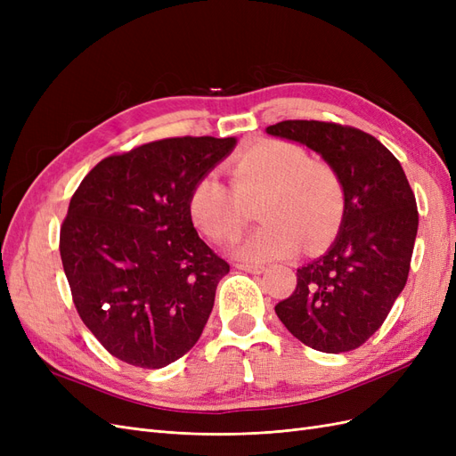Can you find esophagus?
<instances>
[{
  "label": "esophagus",
  "instance_id": "1",
  "mask_svg": "<svg viewBox=\"0 0 456 456\" xmlns=\"http://www.w3.org/2000/svg\"><path fill=\"white\" fill-rule=\"evenodd\" d=\"M236 268L245 270L249 273H262V272H265V265H247V262H238Z\"/></svg>",
  "mask_w": 456,
  "mask_h": 456
}]
</instances>
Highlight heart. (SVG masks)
<instances>
[{
  "label": "heart",
  "mask_w": 456,
  "mask_h": 456,
  "mask_svg": "<svg viewBox=\"0 0 456 456\" xmlns=\"http://www.w3.org/2000/svg\"><path fill=\"white\" fill-rule=\"evenodd\" d=\"M230 184L213 173L201 175L188 194L194 224L215 243L233 240L256 203L262 226L236 249L253 262L317 251L337 236L346 213V184L333 165L310 159L289 141L266 139L243 150L230 163Z\"/></svg>",
  "instance_id": "b5f03b06"
}]
</instances>
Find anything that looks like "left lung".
<instances>
[{
    "instance_id": "8db88e82",
    "label": "left lung",
    "mask_w": 456,
    "mask_h": 456,
    "mask_svg": "<svg viewBox=\"0 0 456 456\" xmlns=\"http://www.w3.org/2000/svg\"><path fill=\"white\" fill-rule=\"evenodd\" d=\"M266 133L306 144L346 184V213L335 243L297 270L295 291L275 305V314L314 350L360 348L407 283L419 230L415 194L392 151L362 129L287 119Z\"/></svg>"
}]
</instances>
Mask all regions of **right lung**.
<instances>
[{
	"instance_id": "obj_1",
	"label": "right lung",
	"mask_w": 456,
	"mask_h": 456,
	"mask_svg": "<svg viewBox=\"0 0 456 456\" xmlns=\"http://www.w3.org/2000/svg\"><path fill=\"white\" fill-rule=\"evenodd\" d=\"M236 139L176 136L119 151L81 181L61 258L81 322L118 360L161 369L203 333L230 265L191 224L188 194Z\"/></svg>"
}]
</instances>
